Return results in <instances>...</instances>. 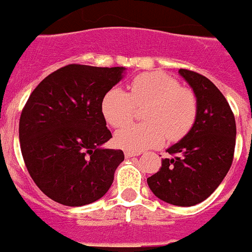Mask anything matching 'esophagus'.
I'll return each mask as SVG.
<instances>
[{
  "label": "esophagus",
  "instance_id": "1",
  "mask_svg": "<svg viewBox=\"0 0 252 252\" xmlns=\"http://www.w3.org/2000/svg\"><path fill=\"white\" fill-rule=\"evenodd\" d=\"M140 153H137V151H128L126 150L125 151V158L126 159H130V158H133V157H139Z\"/></svg>",
  "mask_w": 252,
  "mask_h": 252
}]
</instances>
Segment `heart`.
I'll return each mask as SVG.
<instances>
[{"label":"heart","mask_w":252,"mask_h":252,"mask_svg":"<svg viewBox=\"0 0 252 252\" xmlns=\"http://www.w3.org/2000/svg\"><path fill=\"white\" fill-rule=\"evenodd\" d=\"M146 105L144 124L126 125L115 133V142L126 150L141 151L157 148L169 140L183 137L195 121L197 99L194 93L164 73L137 75L130 84V93L113 87L102 99L106 121L120 127L130 121L134 106Z\"/></svg>","instance_id":"b5f03b06"}]
</instances>
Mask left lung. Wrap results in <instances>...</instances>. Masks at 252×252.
I'll return each instance as SVG.
<instances>
[{
  "label": "left lung",
  "instance_id": "obj_1",
  "mask_svg": "<svg viewBox=\"0 0 252 252\" xmlns=\"http://www.w3.org/2000/svg\"><path fill=\"white\" fill-rule=\"evenodd\" d=\"M197 99V116L182 140L166 149L173 158L148 178L151 192L166 203L190 207L215 192L228 173L236 144V122L224 95L208 78L179 69Z\"/></svg>",
  "mask_w": 252,
  "mask_h": 252
}]
</instances>
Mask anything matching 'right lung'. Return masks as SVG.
<instances>
[{"mask_svg": "<svg viewBox=\"0 0 252 252\" xmlns=\"http://www.w3.org/2000/svg\"><path fill=\"white\" fill-rule=\"evenodd\" d=\"M125 73L124 66L69 64L49 74L29 97L19 126L22 158L35 184L53 201L86 206L112 186L125 155L102 146L112 135L101 104Z\"/></svg>", "mask_w": 252, "mask_h": 252, "instance_id": "1", "label": "right lung"}]
</instances>
